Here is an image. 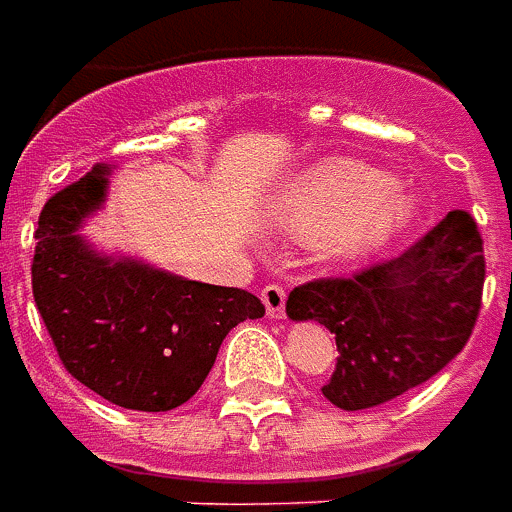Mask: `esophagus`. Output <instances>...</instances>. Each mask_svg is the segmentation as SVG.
<instances>
[{"mask_svg":"<svg viewBox=\"0 0 512 512\" xmlns=\"http://www.w3.org/2000/svg\"><path fill=\"white\" fill-rule=\"evenodd\" d=\"M262 303L270 320H281L286 314V289L278 284H267L262 289Z\"/></svg>","mask_w":512,"mask_h":512,"instance_id":"1","label":"esophagus"}]
</instances>
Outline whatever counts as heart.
Masks as SVG:
<instances>
[{
	"mask_svg": "<svg viewBox=\"0 0 512 512\" xmlns=\"http://www.w3.org/2000/svg\"><path fill=\"white\" fill-rule=\"evenodd\" d=\"M419 209V198L397 190L386 170L328 157L278 184L270 220L289 237L311 239L328 262H355L405 234Z\"/></svg>",
	"mask_w": 512,
	"mask_h": 512,
	"instance_id": "b5f03b06",
	"label": "heart"
}]
</instances>
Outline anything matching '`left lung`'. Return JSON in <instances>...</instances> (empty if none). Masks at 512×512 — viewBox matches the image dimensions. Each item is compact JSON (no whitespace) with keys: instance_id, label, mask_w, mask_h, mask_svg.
<instances>
[{"instance_id":"left-lung-1","label":"left lung","mask_w":512,"mask_h":512,"mask_svg":"<svg viewBox=\"0 0 512 512\" xmlns=\"http://www.w3.org/2000/svg\"><path fill=\"white\" fill-rule=\"evenodd\" d=\"M482 284L480 231L455 209L397 259L295 286L286 314L336 333L339 358L322 394L342 411H364L422 386L466 347Z\"/></svg>"}]
</instances>
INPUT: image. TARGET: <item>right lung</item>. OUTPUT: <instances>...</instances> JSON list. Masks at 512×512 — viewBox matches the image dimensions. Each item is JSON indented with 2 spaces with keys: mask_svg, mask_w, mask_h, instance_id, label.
Segmentation results:
<instances>
[{
  "mask_svg": "<svg viewBox=\"0 0 512 512\" xmlns=\"http://www.w3.org/2000/svg\"><path fill=\"white\" fill-rule=\"evenodd\" d=\"M107 176L110 165H96L43 206L35 306L82 386L129 411H173L201 389L228 331L264 317V306L245 289L96 253L76 231L104 204Z\"/></svg>",
  "mask_w": 512,
  "mask_h": 512,
  "instance_id": "1",
  "label": "right lung"
}]
</instances>
